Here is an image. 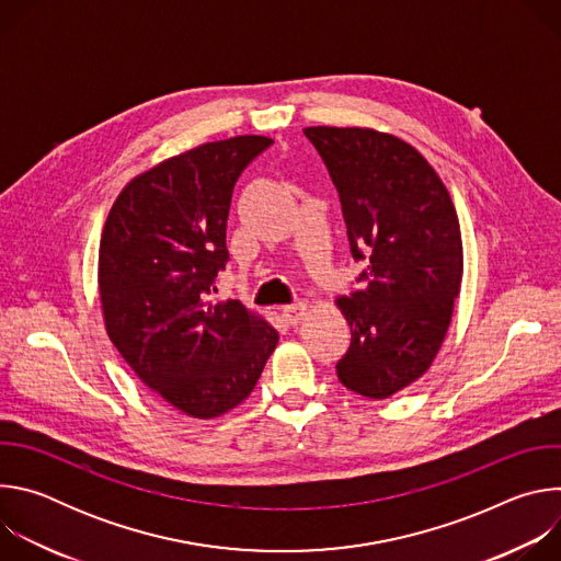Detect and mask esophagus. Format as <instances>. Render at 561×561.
I'll return each mask as SVG.
<instances>
[{"label":"esophagus","instance_id":"1","mask_svg":"<svg viewBox=\"0 0 561 561\" xmlns=\"http://www.w3.org/2000/svg\"><path fill=\"white\" fill-rule=\"evenodd\" d=\"M306 310H308V306H306L304 301L288 304V306L282 308V319H284V322H286L288 327H297V324L301 322V319H304Z\"/></svg>","mask_w":561,"mask_h":561}]
</instances>
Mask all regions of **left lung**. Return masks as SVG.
I'll return each mask as SVG.
<instances>
[{
    "label": "left lung",
    "mask_w": 561,
    "mask_h": 561,
    "mask_svg": "<svg viewBox=\"0 0 561 561\" xmlns=\"http://www.w3.org/2000/svg\"><path fill=\"white\" fill-rule=\"evenodd\" d=\"M304 135L340 193L351 255L366 262L362 286L337 299L351 327L337 377L386 399L420 379L444 342L463 271L459 219L439 175L399 137L335 126Z\"/></svg>",
    "instance_id": "left-lung-1"
}]
</instances>
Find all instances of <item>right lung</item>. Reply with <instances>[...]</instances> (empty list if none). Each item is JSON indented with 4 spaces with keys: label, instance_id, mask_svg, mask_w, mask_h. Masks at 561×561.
I'll return each mask as SVG.
<instances>
[{
    "label": "right lung",
    "instance_id": "right-lung-1",
    "mask_svg": "<svg viewBox=\"0 0 561 561\" xmlns=\"http://www.w3.org/2000/svg\"><path fill=\"white\" fill-rule=\"evenodd\" d=\"M271 144L242 135L167 159L119 193L102 232L111 342L150 390L197 420L242 404L279 340L237 299L210 301L228 264L232 188Z\"/></svg>",
    "mask_w": 561,
    "mask_h": 561
}]
</instances>
